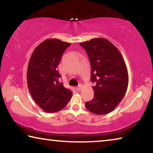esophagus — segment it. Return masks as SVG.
<instances>
[{
    "label": "esophagus",
    "instance_id": "34e87169",
    "mask_svg": "<svg viewBox=\"0 0 153 153\" xmlns=\"http://www.w3.org/2000/svg\"><path fill=\"white\" fill-rule=\"evenodd\" d=\"M82 88H83L82 85L79 84V85H78V86L76 87V89H77V90H78V91H80V90L82 89Z\"/></svg>",
    "mask_w": 153,
    "mask_h": 153
}]
</instances>
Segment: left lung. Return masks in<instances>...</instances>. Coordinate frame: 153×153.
Segmentation results:
<instances>
[{
  "instance_id": "8db88e82",
  "label": "left lung",
  "mask_w": 153,
  "mask_h": 153,
  "mask_svg": "<svg viewBox=\"0 0 153 153\" xmlns=\"http://www.w3.org/2000/svg\"><path fill=\"white\" fill-rule=\"evenodd\" d=\"M86 51L91 65L94 98L86 102L88 110L96 115H105L120 104L128 86V72L118 48L105 38H93L80 42Z\"/></svg>"
}]
</instances>
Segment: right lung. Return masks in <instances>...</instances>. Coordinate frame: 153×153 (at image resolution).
Here are the masks:
<instances>
[{
  "label": "right lung",
  "mask_w": 153,
  "mask_h": 153,
  "mask_svg": "<svg viewBox=\"0 0 153 153\" xmlns=\"http://www.w3.org/2000/svg\"><path fill=\"white\" fill-rule=\"evenodd\" d=\"M71 43L48 38L36 47L31 56L27 71V87L34 102L46 113H55L65 107L72 97L62 82L57 67Z\"/></svg>",
  "instance_id": "right-lung-1"
}]
</instances>
